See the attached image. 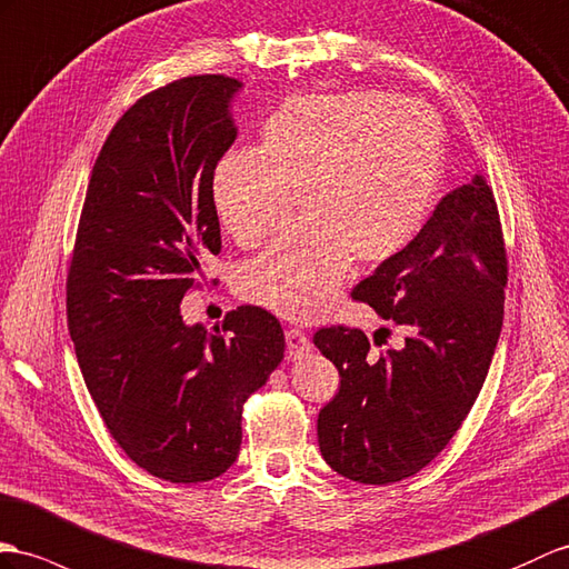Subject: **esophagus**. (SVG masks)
<instances>
[{
    "mask_svg": "<svg viewBox=\"0 0 569 569\" xmlns=\"http://www.w3.org/2000/svg\"><path fill=\"white\" fill-rule=\"evenodd\" d=\"M284 338H287V359H299L311 350V340L307 338V332H301L299 328H287Z\"/></svg>",
    "mask_w": 569,
    "mask_h": 569,
    "instance_id": "esophagus-1",
    "label": "esophagus"
}]
</instances>
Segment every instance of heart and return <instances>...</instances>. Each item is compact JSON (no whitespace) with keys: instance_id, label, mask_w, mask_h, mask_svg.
<instances>
[{"instance_id":"heart-1","label":"heart","mask_w":569,"mask_h":569,"mask_svg":"<svg viewBox=\"0 0 569 569\" xmlns=\"http://www.w3.org/2000/svg\"><path fill=\"white\" fill-rule=\"evenodd\" d=\"M447 169L445 122L386 91L301 93L260 124V147L221 154L210 176L219 224L243 248L299 221L239 270V295L292 321L323 313L352 258L391 260L432 214Z\"/></svg>"}]
</instances>
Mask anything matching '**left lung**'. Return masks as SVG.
<instances>
[{
  "label": "left lung",
  "mask_w": 569,
  "mask_h": 569,
  "mask_svg": "<svg viewBox=\"0 0 569 569\" xmlns=\"http://www.w3.org/2000/svg\"><path fill=\"white\" fill-rule=\"evenodd\" d=\"M507 256L482 176L447 192L403 251L355 287L406 340L377 355L362 330L332 326L313 345L340 371L318 412V447L365 485L410 478L449 445L482 389L500 340ZM386 330V328H383Z\"/></svg>",
  "instance_id": "obj_1"
}]
</instances>
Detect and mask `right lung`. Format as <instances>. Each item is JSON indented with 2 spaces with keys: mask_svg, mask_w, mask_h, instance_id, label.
Returning <instances> with one entry per match:
<instances>
[{
  "mask_svg": "<svg viewBox=\"0 0 569 569\" xmlns=\"http://www.w3.org/2000/svg\"><path fill=\"white\" fill-rule=\"evenodd\" d=\"M241 87L186 77L124 110L93 163L67 274L69 336L108 432L171 482L212 480L237 461L243 403L284 357L266 309L239 307L212 330L180 316L221 248L210 176L237 140Z\"/></svg>",
  "mask_w": 569,
  "mask_h": 569,
  "instance_id": "obj_1",
  "label": "right lung"
}]
</instances>
